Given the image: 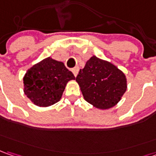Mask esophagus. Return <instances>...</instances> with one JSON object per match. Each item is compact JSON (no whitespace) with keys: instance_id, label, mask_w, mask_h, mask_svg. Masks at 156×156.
I'll use <instances>...</instances> for the list:
<instances>
[{"instance_id":"1","label":"esophagus","mask_w":156,"mask_h":156,"mask_svg":"<svg viewBox=\"0 0 156 156\" xmlns=\"http://www.w3.org/2000/svg\"><path fill=\"white\" fill-rule=\"evenodd\" d=\"M78 71H79V68H78V66H76V67H74L73 69V74H74V76H75V77L78 75Z\"/></svg>"}]
</instances>
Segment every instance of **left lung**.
<instances>
[{"instance_id": "left-lung-1", "label": "left lung", "mask_w": 156, "mask_h": 156, "mask_svg": "<svg viewBox=\"0 0 156 156\" xmlns=\"http://www.w3.org/2000/svg\"><path fill=\"white\" fill-rule=\"evenodd\" d=\"M83 98L95 107L106 110L113 107L126 91L125 75L110 62L96 56L86 62L76 77Z\"/></svg>"}]
</instances>
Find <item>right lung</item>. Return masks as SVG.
Instances as JSON below:
<instances>
[{
  "label": "right lung",
  "instance_id": "obj_1",
  "mask_svg": "<svg viewBox=\"0 0 156 156\" xmlns=\"http://www.w3.org/2000/svg\"><path fill=\"white\" fill-rule=\"evenodd\" d=\"M75 79L64 63L47 58L32 66L25 75L24 92L34 105L46 107L61 98L68 81Z\"/></svg>",
  "mask_w": 156,
  "mask_h": 156
}]
</instances>
